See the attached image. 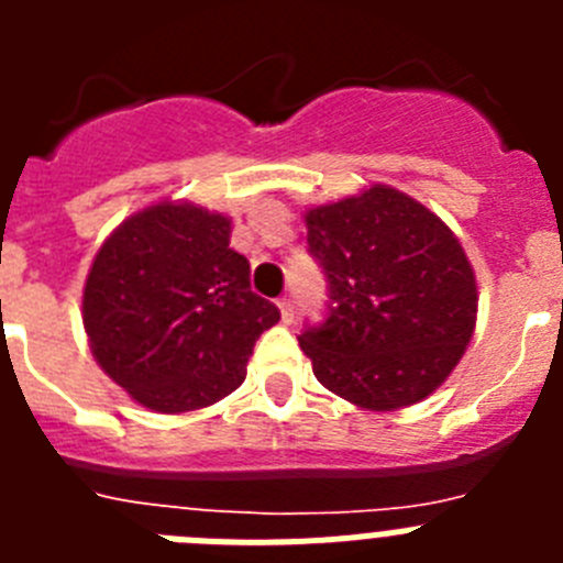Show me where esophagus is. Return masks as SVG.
I'll return each mask as SVG.
<instances>
[{
	"label": "esophagus",
	"instance_id": "1",
	"mask_svg": "<svg viewBox=\"0 0 563 563\" xmlns=\"http://www.w3.org/2000/svg\"><path fill=\"white\" fill-rule=\"evenodd\" d=\"M278 312H282V321L285 324H290L292 316H296V307H292V298H278Z\"/></svg>",
	"mask_w": 563,
	"mask_h": 563
}]
</instances>
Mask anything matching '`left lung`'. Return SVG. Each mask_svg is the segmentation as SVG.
I'll use <instances>...</instances> for the list:
<instances>
[{"label": "left lung", "instance_id": "obj_1", "mask_svg": "<svg viewBox=\"0 0 563 563\" xmlns=\"http://www.w3.org/2000/svg\"><path fill=\"white\" fill-rule=\"evenodd\" d=\"M307 245L330 307L298 343L318 383L369 411L420 402L476 327V278L451 228L389 186L310 208Z\"/></svg>", "mask_w": 563, "mask_h": 563}]
</instances>
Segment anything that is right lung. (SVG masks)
<instances>
[{
  "instance_id": "right-lung-1",
  "label": "right lung",
  "mask_w": 563,
  "mask_h": 563,
  "mask_svg": "<svg viewBox=\"0 0 563 563\" xmlns=\"http://www.w3.org/2000/svg\"><path fill=\"white\" fill-rule=\"evenodd\" d=\"M282 312L251 290L231 220L157 202L114 228L84 285L89 350L161 415L206 409L242 386L253 343Z\"/></svg>"
}]
</instances>
